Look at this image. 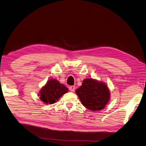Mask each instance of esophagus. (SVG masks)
Instances as JSON below:
<instances>
[{
	"label": "esophagus",
	"instance_id": "34e87169",
	"mask_svg": "<svg viewBox=\"0 0 146 146\" xmlns=\"http://www.w3.org/2000/svg\"><path fill=\"white\" fill-rule=\"evenodd\" d=\"M76 89V87L74 86V85H71V86L69 87V90L71 92H74Z\"/></svg>",
	"mask_w": 146,
	"mask_h": 146
}]
</instances>
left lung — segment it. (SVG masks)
Returning <instances> with one entry per match:
<instances>
[{
  "label": "left lung",
  "instance_id": "obj_1",
  "mask_svg": "<svg viewBox=\"0 0 146 146\" xmlns=\"http://www.w3.org/2000/svg\"><path fill=\"white\" fill-rule=\"evenodd\" d=\"M76 93L82 105L92 111L104 109L110 100V90L106 85L93 79H85Z\"/></svg>",
  "mask_w": 146,
  "mask_h": 146
}]
</instances>
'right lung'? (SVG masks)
<instances>
[{
    "label": "right lung",
    "instance_id": "add662e5",
    "mask_svg": "<svg viewBox=\"0 0 146 146\" xmlns=\"http://www.w3.org/2000/svg\"><path fill=\"white\" fill-rule=\"evenodd\" d=\"M68 92L64 85L60 84L56 79L49 80L40 92V100L45 104H53L59 98Z\"/></svg>",
    "mask_w": 146,
    "mask_h": 146
}]
</instances>
